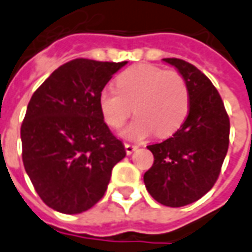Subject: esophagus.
<instances>
[{"label":"esophagus","instance_id":"esophagus-1","mask_svg":"<svg viewBox=\"0 0 252 252\" xmlns=\"http://www.w3.org/2000/svg\"><path fill=\"white\" fill-rule=\"evenodd\" d=\"M124 147H126V155L133 154V152H135V151L137 150V148H139L137 145H135V144H128V143H126V145H124Z\"/></svg>","mask_w":252,"mask_h":252}]
</instances>
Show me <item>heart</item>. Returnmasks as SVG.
I'll list each match as a JSON object with an SVG mask.
<instances>
[{
	"label": "heart",
	"instance_id": "heart-1",
	"mask_svg": "<svg viewBox=\"0 0 252 252\" xmlns=\"http://www.w3.org/2000/svg\"><path fill=\"white\" fill-rule=\"evenodd\" d=\"M116 85L102 89L98 104L112 128L124 126L135 107L139 116L123 131L126 139L141 140L154 131L161 137L169 136L187 119L189 91L186 79L176 70L139 64L124 70Z\"/></svg>",
	"mask_w": 252,
	"mask_h": 252
}]
</instances>
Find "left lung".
I'll return each instance as SVG.
<instances>
[{"instance_id":"obj_1","label":"left lung","mask_w":252,"mask_h":252,"mask_svg":"<svg viewBox=\"0 0 252 252\" xmlns=\"http://www.w3.org/2000/svg\"><path fill=\"white\" fill-rule=\"evenodd\" d=\"M163 60L187 81L189 112L172 137L147 147L154 165L144 173V183L160 204L183 207L206 195L219 178L230 143V119L206 74L184 60Z\"/></svg>"}]
</instances>
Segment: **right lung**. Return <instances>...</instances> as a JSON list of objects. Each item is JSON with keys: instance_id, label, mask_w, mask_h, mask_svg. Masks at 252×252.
Instances as JSON below:
<instances>
[{"instance_id": "right-lung-1", "label": "right lung", "mask_w": 252, "mask_h": 252, "mask_svg": "<svg viewBox=\"0 0 252 252\" xmlns=\"http://www.w3.org/2000/svg\"><path fill=\"white\" fill-rule=\"evenodd\" d=\"M123 63L76 59L41 84L21 126L22 161L46 206L80 214L104 196L126 148L104 121L98 97Z\"/></svg>"}]
</instances>
